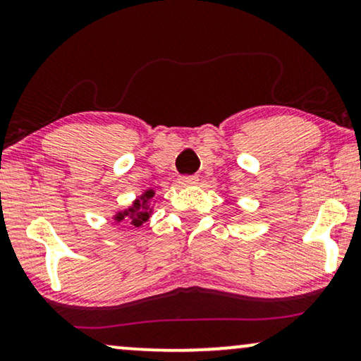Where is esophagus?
Wrapping results in <instances>:
<instances>
[{
    "instance_id": "34e87169",
    "label": "esophagus",
    "mask_w": 361,
    "mask_h": 361,
    "mask_svg": "<svg viewBox=\"0 0 361 361\" xmlns=\"http://www.w3.org/2000/svg\"><path fill=\"white\" fill-rule=\"evenodd\" d=\"M179 184L182 187H190V185H197L199 184V177L197 176H184L179 179Z\"/></svg>"
}]
</instances>
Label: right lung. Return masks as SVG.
<instances>
[{"label": "right lung", "instance_id": "obj_1", "mask_svg": "<svg viewBox=\"0 0 361 361\" xmlns=\"http://www.w3.org/2000/svg\"><path fill=\"white\" fill-rule=\"evenodd\" d=\"M154 195H156V190L154 189L144 190L139 197H135L134 202L130 204L128 209L116 212L114 217H112L114 222H129L130 226L134 227L142 226L144 222L149 221V217H151L152 214L151 200L154 199Z\"/></svg>", "mask_w": 361, "mask_h": 361}]
</instances>
